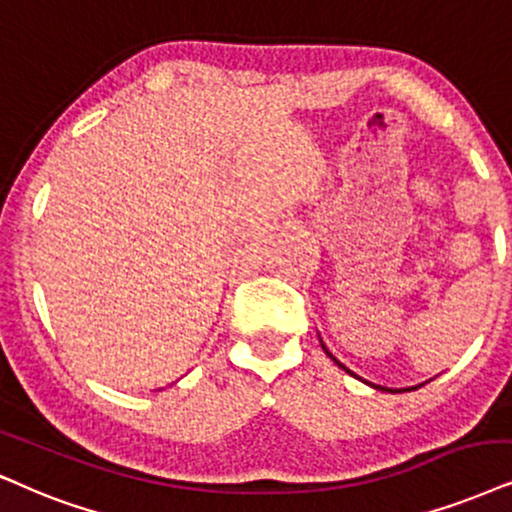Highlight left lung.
Segmentation results:
<instances>
[{"instance_id": "obj_1", "label": "left lung", "mask_w": 512, "mask_h": 512, "mask_svg": "<svg viewBox=\"0 0 512 512\" xmlns=\"http://www.w3.org/2000/svg\"><path fill=\"white\" fill-rule=\"evenodd\" d=\"M323 349H326V347H323ZM326 354H328V357H331V359L335 361V364H338L340 368H345V366H342V364H340V361H338V359H335V357H333V354H331V352H328V349H326ZM345 371H347V373H352V371H349V368H345ZM352 375H354V373H352ZM373 387H378V390H383V387H380V385H373ZM411 390H413V387H411ZM390 392H399V390H390Z\"/></svg>"}]
</instances>
